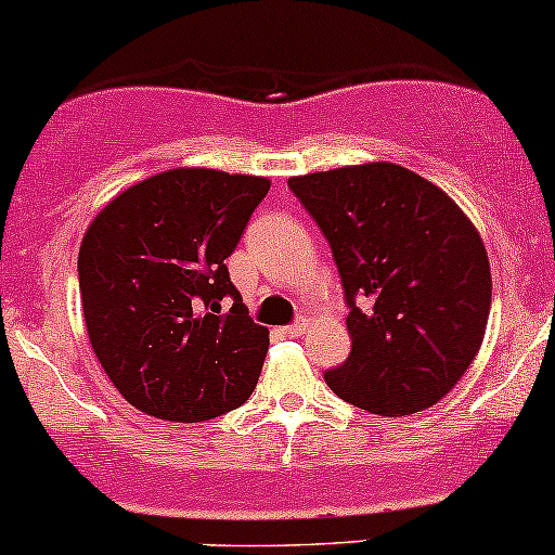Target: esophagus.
<instances>
[{
    "label": "esophagus",
    "instance_id": "1",
    "mask_svg": "<svg viewBox=\"0 0 555 555\" xmlns=\"http://www.w3.org/2000/svg\"><path fill=\"white\" fill-rule=\"evenodd\" d=\"M305 331H307L305 320H297V323H292L289 328H284V333H286V336H289V338H299Z\"/></svg>",
    "mask_w": 555,
    "mask_h": 555
}]
</instances>
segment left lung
<instances>
[{"instance_id":"8db88e82","label":"left lung","mask_w":555,"mask_h":555,"mask_svg":"<svg viewBox=\"0 0 555 555\" xmlns=\"http://www.w3.org/2000/svg\"><path fill=\"white\" fill-rule=\"evenodd\" d=\"M341 273L351 353L325 372L338 398L379 416L442 400L483 344L491 266L442 189L392 163L289 178ZM363 307H356V299Z\"/></svg>"}]
</instances>
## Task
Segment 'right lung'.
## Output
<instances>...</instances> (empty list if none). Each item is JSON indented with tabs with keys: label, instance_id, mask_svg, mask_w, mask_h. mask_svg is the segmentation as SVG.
Returning a JSON list of instances; mask_svg holds the SVG:
<instances>
[{
	"label": "right lung",
	"instance_id": "1",
	"mask_svg": "<svg viewBox=\"0 0 555 555\" xmlns=\"http://www.w3.org/2000/svg\"><path fill=\"white\" fill-rule=\"evenodd\" d=\"M269 189L258 176L165 170L87 227L77 260L87 336L133 409L193 424L250 398L269 328L253 323L224 260Z\"/></svg>",
	"mask_w": 555,
	"mask_h": 555
}]
</instances>
